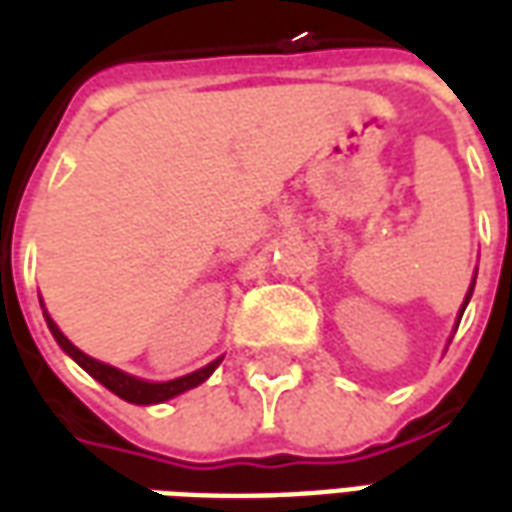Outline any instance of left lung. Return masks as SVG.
<instances>
[{"mask_svg":"<svg viewBox=\"0 0 512 512\" xmlns=\"http://www.w3.org/2000/svg\"><path fill=\"white\" fill-rule=\"evenodd\" d=\"M472 290H474V285L469 288V296H466V301H463V310H466V304H469V299H472Z\"/></svg>","mask_w":512,"mask_h":512,"instance_id":"1","label":"left lung"}]
</instances>
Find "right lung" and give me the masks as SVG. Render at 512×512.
<instances>
[{
	"instance_id": "1",
	"label": "right lung",
	"mask_w": 512,
	"mask_h": 512,
	"mask_svg": "<svg viewBox=\"0 0 512 512\" xmlns=\"http://www.w3.org/2000/svg\"><path fill=\"white\" fill-rule=\"evenodd\" d=\"M46 323H49L51 334H54V340L60 343V348L65 354H71L79 365L95 378V381H101V384L109 389V392H115L117 397H123L128 403H139V406H147V403H161V400H169V397L180 395V392H186L191 386H200L205 378L211 376L213 370L219 367L222 359H216L211 362L208 367H202L197 373H191V376H183V378H175V381H164V384H147V381H139L134 376H126V373H120L115 367L104 365V362H98V359H90L87 354H82L76 345L65 337V334L57 329V323L51 321L49 315H46Z\"/></svg>"
}]
</instances>
